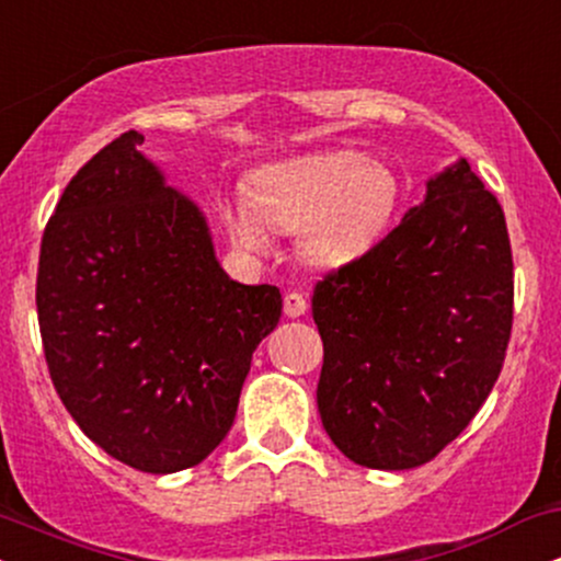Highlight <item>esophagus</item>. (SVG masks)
I'll list each match as a JSON object with an SVG mask.
<instances>
[{
  "instance_id": "obj_1",
  "label": "esophagus",
  "mask_w": 561,
  "mask_h": 561,
  "mask_svg": "<svg viewBox=\"0 0 561 561\" xmlns=\"http://www.w3.org/2000/svg\"><path fill=\"white\" fill-rule=\"evenodd\" d=\"M308 311V300L300 293H287L285 295V313L289 319H298Z\"/></svg>"
}]
</instances>
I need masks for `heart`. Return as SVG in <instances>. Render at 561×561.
Wrapping results in <instances>:
<instances>
[{
    "label": "heart",
    "mask_w": 561,
    "mask_h": 561,
    "mask_svg": "<svg viewBox=\"0 0 561 561\" xmlns=\"http://www.w3.org/2000/svg\"><path fill=\"white\" fill-rule=\"evenodd\" d=\"M396 203L398 182L388 165L358 152H327L255 173L248 199L224 205V221L244 250L268 248L266 220L302 231V250L313 263L343 266L382 240Z\"/></svg>",
    "instance_id": "obj_1"
}]
</instances>
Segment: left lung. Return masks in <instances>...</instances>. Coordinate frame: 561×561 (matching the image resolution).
Returning a JSON list of instances; mask_svg holds the SVG:
<instances>
[{
  "label": "left lung",
  "mask_w": 561,
  "mask_h": 561,
  "mask_svg": "<svg viewBox=\"0 0 561 561\" xmlns=\"http://www.w3.org/2000/svg\"><path fill=\"white\" fill-rule=\"evenodd\" d=\"M327 435L369 469H414L472 422L512 337L506 218L459 160L362 259L313 289Z\"/></svg>",
  "instance_id": "1"
}]
</instances>
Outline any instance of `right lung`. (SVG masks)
I'll use <instances>...</instances> for the list:
<instances>
[{
  "instance_id": "obj_1",
  "label": "right lung",
  "mask_w": 561,
  "mask_h": 561,
  "mask_svg": "<svg viewBox=\"0 0 561 561\" xmlns=\"http://www.w3.org/2000/svg\"><path fill=\"white\" fill-rule=\"evenodd\" d=\"M126 131L79 169L47 221L36 311L49 377L89 440L150 474L195 467L234 422L274 285L218 266L203 210Z\"/></svg>"
}]
</instances>
